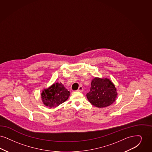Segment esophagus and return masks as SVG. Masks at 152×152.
<instances>
[{
	"label": "esophagus",
	"mask_w": 152,
	"mask_h": 152,
	"mask_svg": "<svg viewBox=\"0 0 152 152\" xmlns=\"http://www.w3.org/2000/svg\"><path fill=\"white\" fill-rule=\"evenodd\" d=\"M82 91H83V87H82V86H79L78 89L77 90V91L82 92Z\"/></svg>",
	"instance_id": "34e87169"
}]
</instances>
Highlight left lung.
Here are the masks:
<instances>
[{
    "label": "left lung",
    "instance_id": "1",
    "mask_svg": "<svg viewBox=\"0 0 152 152\" xmlns=\"http://www.w3.org/2000/svg\"><path fill=\"white\" fill-rule=\"evenodd\" d=\"M117 95L116 88L110 79L99 78L93 79L90 91L86 94L90 103L98 108L111 105Z\"/></svg>",
    "mask_w": 152,
    "mask_h": 152
}]
</instances>
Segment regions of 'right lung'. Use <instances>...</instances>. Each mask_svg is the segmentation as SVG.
<instances>
[{
	"label": "right lung",
	"instance_id": "add662e5",
	"mask_svg": "<svg viewBox=\"0 0 152 152\" xmlns=\"http://www.w3.org/2000/svg\"><path fill=\"white\" fill-rule=\"evenodd\" d=\"M70 96V92L61 83H56L45 89L41 93L44 104L49 107H56L66 101Z\"/></svg>",
	"mask_w": 152,
	"mask_h": 152
}]
</instances>
